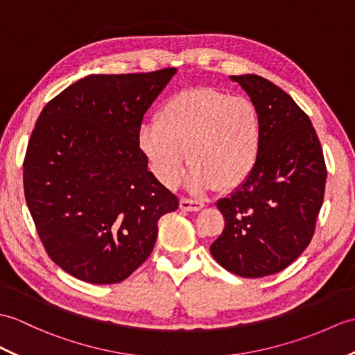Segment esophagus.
Instances as JSON below:
<instances>
[{"instance_id": "esophagus-1", "label": "esophagus", "mask_w": 355, "mask_h": 355, "mask_svg": "<svg viewBox=\"0 0 355 355\" xmlns=\"http://www.w3.org/2000/svg\"><path fill=\"white\" fill-rule=\"evenodd\" d=\"M204 207L202 201L196 200H189V198H181L180 200V209L184 211H198Z\"/></svg>"}]
</instances>
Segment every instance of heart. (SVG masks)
Segmentation results:
<instances>
[{
	"mask_svg": "<svg viewBox=\"0 0 355 355\" xmlns=\"http://www.w3.org/2000/svg\"><path fill=\"white\" fill-rule=\"evenodd\" d=\"M137 144L164 186L178 183L189 157L187 183L193 191L234 189L251 177L260 160L263 122L250 98L192 87L160 105L157 122L140 127Z\"/></svg>",
	"mask_w": 355,
	"mask_h": 355,
	"instance_id": "b5f03b06",
	"label": "heart"
}]
</instances>
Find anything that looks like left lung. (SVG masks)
<instances>
[{
    "instance_id": "8db88e82",
    "label": "left lung",
    "mask_w": 355,
    "mask_h": 355,
    "mask_svg": "<svg viewBox=\"0 0 355 355\" xmlns=\"http://www.w3.org/2000/svg\"><path fill=\"white\" fill-rule=\"evenodd\" d=\"M230 78L257 105L263 146L251 177L216 202L225 227L210 252L233 274L261 278L286 269L309 246L327 168L311 121L291 95L254 73Z\"/></svg>"
}]
</instances>
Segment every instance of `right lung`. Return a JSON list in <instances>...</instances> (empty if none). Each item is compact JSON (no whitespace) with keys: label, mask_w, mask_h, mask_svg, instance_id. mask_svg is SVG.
Wrapping results in <instances>:
<instances>
[{"label":"right lung","mask_w":355,"mask_h":355,"mask_svg":"<svg viewBox=\"0 0 355 355\" xmlns=\"http://www.w3.org/2000/svg\"><path fill=\"white\" fill-rule=\"evenodd\" d=\"M92 73L53 98L24 160V192L49 257L92 284L128 278L150 257L157 222L178 198L137 144L146 110L175 76Z\"/></svg>","instance_id":"1"}]
</instances>
